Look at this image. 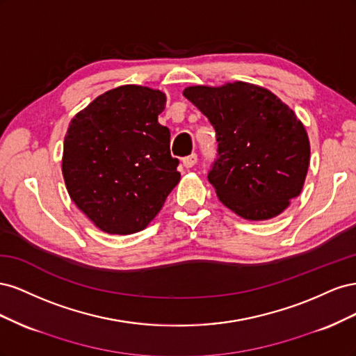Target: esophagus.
<instances>
[{
	"label": "esophagus",
	"instance_id": "obj_1",
	"mask_svg": "<svg viewBox=\"0 0 356 356\" xmlns=\"http://www.w3.org/2000/svg\"><path fill=\"white\" fill-rule=\"evenodd\" d=\"M196 163H197V154H195V153L182 159V165H184V168H187V169L193 168Z\"/></svg>",
	"mask_w": 356,
	"mask_h": 356
}]
</instances>
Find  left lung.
I'll list each match as a JSON object with an SVG mask.
<instances>
[{"instance_id": "left-lung-1", "label": "left lung", "mask_w": 356, "mask_h": 356, "mask_svg": "<svg viewBox=\"0 0 356 356\" xmlns=\"http://www.w3.org/2000/svg\"><path fill=\"white\" fill-rule=\"evenodd\" d=\"M186 98L208 117L218 143L208 174L220 202L239 217L270 220L303 188L310 160L306 129L286 104L260 86H190Z\"/></svg>"}]
</instances>
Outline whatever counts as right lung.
I'll use <instances>...</instances> for the list:
<instances>
[{
	"mask_svg": "<svg viewBox=\"0 0 356 356\" xmlns=\"http://www.w3.org/2000/svg\"><path fill=\"white\" fill-rule=\"evenodd\" d=\"M166 95L126 84L75 115L63 141L62 174L70 197L110 234L145 229L179 182L170 132L159 123Z\"/></svg>",
	"mask_w": 356,
	"mask_h": 356,
	"instance_id": "obj_1",
	"label": "right lung"
}]
</instances>
